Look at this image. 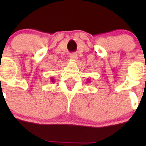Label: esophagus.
Here are the masks:
<instances>
[{
  "label": "esophagus",
  "instance_id": "34e87169",
  "mask_svg": "<svg viewBox=\"0 0 146 146\" xmlns=\"http://www.w3.org/2000/svg\"><path fill=\"white\" fill-rule=\"evenodd\" d=\"M69 57H70L71 60H77V55L76 53H72V54H71Z\"/></svg>",
  "mask_w": 146,
  "mask_h": 146
}]
</instances>
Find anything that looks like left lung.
<instances>
[{"instance_id": "obj_1", "label": "left lung", "mask_w": 146, "mask_h": 146, "mask_svg": "<svg viewBox=\"0 0 146 146\" xmlns=\"http://www.w3.org/2000/svg\"><path fill=\"white\" fill-rule=\"evenodd\" d=\"M88 81H89V80H88Z\"/></svg>"}]
</instances>
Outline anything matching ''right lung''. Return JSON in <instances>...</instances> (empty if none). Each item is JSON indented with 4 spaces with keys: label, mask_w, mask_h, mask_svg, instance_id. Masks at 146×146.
I'll list each match as a JSON object with an SVG mask.
<instances>
[{
    "label": "right lung",
    "mask_w": 146,
    "mask_h": 146,
    "mask_svg": "<svg viewBox=\"0 0 146 146\" xmlns=\"http://www.w3.org/2000/svg\"><path fill=\"white\" fill-rule=\"evenodd\" d=\"M50 79H51V81H52V82H54V81H55V80H54L53 78H52V77H51Z\"/></svg>",
    "instance_id": "add662e5"
}]
</instances>
